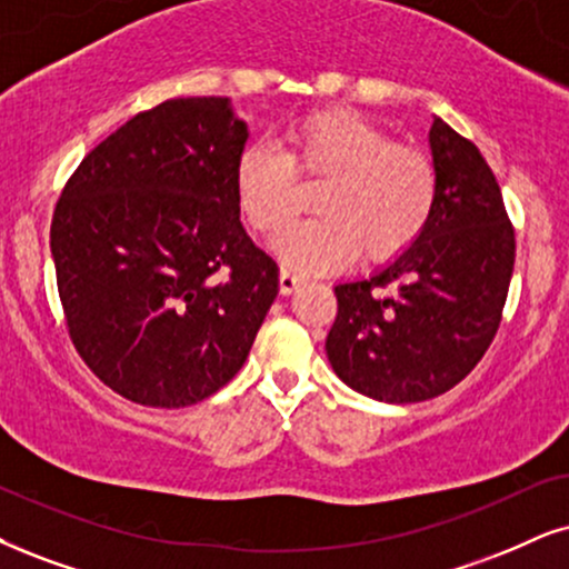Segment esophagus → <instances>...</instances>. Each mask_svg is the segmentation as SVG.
<instances>
[{"label": "esophagus", "mask_w": 569, "mask_h": 569, "mask_svg": "<svg viewBox=\"0 0 569 569\" xmlns=\"http://www.w3.org/2000/svg\"><path fill=\"white\" fill-rule=\"evenodd\" d=\"M305 283V278L301 276H297V272H291V270H280V276H278V289H280V293H283V297H289V293H293L299 289V286Z\"/></svg>", "instance_id": "1"}]
</instances>
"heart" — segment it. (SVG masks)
<instances>
[{"label": "heart", "instance_id": "1", "mask_svg": "<svg viewBox=\"0 0 569 569\" xmlns=\"http://www.w3.org/2000/svg\"><path fill=\"white\" fill-rule=\"evenodd\" d=\"M318 181V218L276 241L280 260L301 272L343 268L357 254L368 264L399 260L420 241L436 210L433 160L343 107L301 114L283 131V152L247 143L233 164L236 201L260 236L283 231L301 207L299 183Z\"/></svg>", "mask_w": 569, "mask_h": 569}]
</instances>
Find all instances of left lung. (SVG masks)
<instances>
[{
  "mask_svg": "<svg viewBox=\"0 0 569 569\" xmlns=\"http://www.w3.org/2000/svg\"><path fill=\"white\" fill-rule=\"evenodd\" d=\"M436 210L407 254L338 283L326 351L336 376L388 405L426 401L467 378L501 326L515 228L480 149L433 118Z\"/></svg>",
  "mask_w": 569,
  "mask_h": 569,
  "instance_id": "1",
  "label": "left lung"
}]
</instances>
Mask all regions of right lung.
I'll return each mask as SVG.
<instances>
[{"label":"right lung","instance_id":"obj_1","mask_svg":"<svg viewBox=\"0 0 569 569\" xmlns=\"http://www.w3.org/2000/svg\"><path fill=\"white\" fill-rule=\"evenodd\" d=\"M243 143L228 99H168L97 143L57 199L64 328L133 405L181 409L220 391L276 299L278 264L239 220Z\"/></svg>","mask_w":569,"mask_h":569}]
</instances>
